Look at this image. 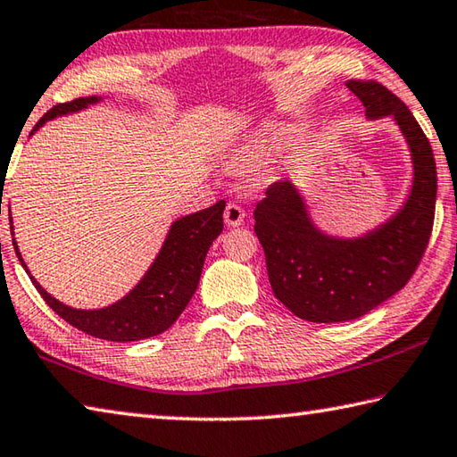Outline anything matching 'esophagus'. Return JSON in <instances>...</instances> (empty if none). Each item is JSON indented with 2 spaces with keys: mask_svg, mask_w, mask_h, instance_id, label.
I'll return each instance as SVG.
<instances>
[{
  "mask_svg": "<svg viewBox=\"0 0 457 457\" xmlns=\"http://www.w3.org/2000/svg\"><path fill=\"white\" fill-rule=\"evenodd\" d=\"M244 218H245V212L237 204H228L226 205V212H223V220H226L229 228L242 226Z\"/></svg>",
  "mask_w": 457,
  "mask_h": 457,
  "instance_id": "esophagus-1",
  "label": "esophagus"
}]
</instances>
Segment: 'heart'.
<instances>
[{
    "label": "heart",
    "instance_id": "1",
    "mask_svg": "<svg viewBox=\"0 0 457 457\" xmlns=\"http://www.w3.org/2000/svg\"><path fill=\"white\" fill-rule=\"evenodd\" d=\"M287 137V129L279 123H270L262 129L253 131V134L244 139L239 144L234 154H231L229 162L236 168H250L253 163H260L263 160H268L270 155H273L278 149L286 144Z\"/></svg>",
    "mask_w": 457,
    "mask_h": 457
}]
</instances>
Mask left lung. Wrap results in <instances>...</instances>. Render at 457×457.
Wrapping results in <instances>:
<instances>
[{
	"label": "left lung",
	"mask_w": 457,
	"mask_h": 457,
	"mask_svg": "<svg viewBox=\"0 0 457 457\" xmlns=\"http://www.w3.org/2000/svg\"><path fill=\"white\" fill-rule=\"evenodd\" d=\"M370 121L392 120L408 145L411 186L400 210L360 236L328 234L292 179L273 184L257 204L255 236L273 294L297 318L358 320L408 284L434 226L437 173L431 145L400 97L378 81H347Z\"/></svg>",
	"instance_id": "left-lung-1"
}]
</instances>
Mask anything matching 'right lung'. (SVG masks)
Returning <instances> with one entry per match:
<instances>
[{"label":"right lung","instance_id":"add662e5","mask_svg":"<svg viewBox=\"0 0 457 457\" xmlns=\"http://www.w3.org/2000/svg\"><path fill=\"white\" fill-rule=\"evenodd\" d=\"M102 99V96H87L52 107L36 123L29 136L36 134L46 121L87 110L89 105H96ZM223 210H226V202H218L202 212L178 218L170 226L162 250L157 252L155 260L149 265L142 279L121 300L97 310H78L55 300L31 276L15 237L13 247L23 270L28 271L29 279L33 281V286H36L46 303L60 318L71 323L73 328L86 331L87 336L110 339V342H137V339L162 334L186 310V305L195 294L197 284H200L204 262L207 252H210V245L213 244V239H218L223 229ZM10 226L12 236H15L12 215Z\"/></svg>","mask_w":457,"mask_h":457}]
</instances>
